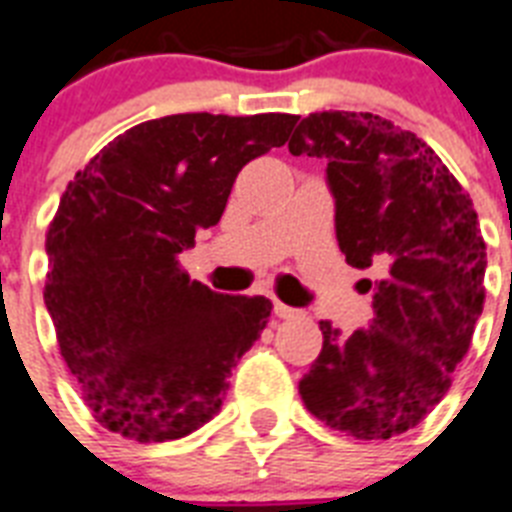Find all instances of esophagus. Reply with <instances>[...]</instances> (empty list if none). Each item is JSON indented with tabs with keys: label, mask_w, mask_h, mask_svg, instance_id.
I'll use <instances>...</instances> for the list:
<instances>
[{
	"label": "esophagus",
	"mask_w": 512,
	"mask_h": 512,
	"mask_svg": "<svg viewBox=\"0 0 512 512\" xmlns=\"http://www.w3.org/2000/svg\"><path fill=\"white\" fill-rule=\"evenodd\" d=\"M273 313H276L278 318H294V315H297V310L289 305H284V302H278V299H273Z\"/></svg>",
	"instance_id": "1"
}]
</instances>
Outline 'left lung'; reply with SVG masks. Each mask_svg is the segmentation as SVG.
Here are the masks:
<instances>
[{
	"label": "left lung",
	"mask_w": 512,
	"mask_h": 512,
	"mask_svg": "<svg viewBox=\"0 0 512 512\" xmlns=\"http://www.w3.org/2000/svg\"><path fill=\"white\" fill-rule=\"evenodd\" d=\"M292 155L323 157L336 242L378 268L373 321L323 350L299 381L310 413L355 439L405 434L439 405L484 310L486 244L471 197L434 149L373 112H313Z\"/></svg>",
	"instance_id": "8db88e82"
}]
</instances>
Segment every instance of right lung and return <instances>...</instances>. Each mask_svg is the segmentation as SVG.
Wrapping results in <instances>:
<instances>
[{"label":"right lung","mask_w":512,"mask_h":512,"mask_svg":"<svg viewBox=\"0 0 512 512\" xmlns=\"http://www.w3.org/2000/svg\"><path fill=\"white\" fill-rule=\"evenodd\" d=\"M297 115L181 112L110 141L60 197L44 302L83 400L136 442L197 431L260 339L270 299L191 281L178 257L215 226L239 170L281 147Z\"/></svg>","instance_id":"obj_1"}]
</instances>
